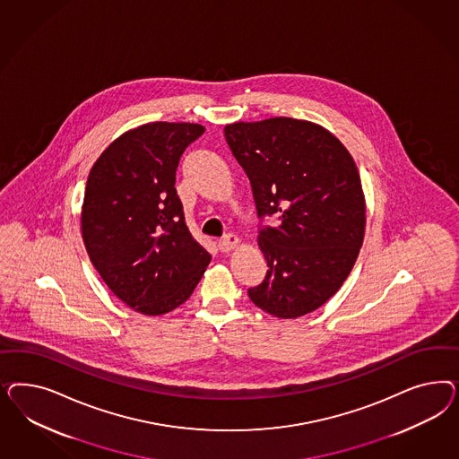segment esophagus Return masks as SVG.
I'll return each instance as SVG.
<instances>
[{"mask_svg": "<svg viewBox=\"0 0 459 459\" xmlns=\"http://www.w3.org/2000/svg\"><path fill=\"white\" fill-rule=\"evenodd\" d=\"M237 244H238V237L234 234H227L222 238H219V249L222 252H229V250L234 249Z\"/></svg>", "mask_w": 459, "mask_h": 459, "instance_id": "34e87169", "label": "esophagus"}]
</instances>
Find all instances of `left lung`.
Listing matches in <instances>:
<instances>
[{
  "label": "left lung",
  "instance_id": "obj_1",
  "mask_svg": "<svg viewBox=\"0 0 459 459\" xmlns=\"http://www.w3.org/2000/svg\"><path fill=\"white\" fill-rule=\"evenodd\" d=\"M249 177L261 227L257 244L267 261L250 301L291 320L325 305L355 264L365 232L360 175L347 148L325 127L271 117L223 129Z\"/></svg>",
  "mask_w": 459,
  "mask_h": 459
}]
</instances>
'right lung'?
Here are the masks:
<instances>
[{
    "label": "right lung",
    "instance_id": "1",
    "mask_svg": "<svg viewBox=\"0 0 459 459\" xmlns=\"http://www.w3.org/2000/svg\"><path fill=\"white\" fill-rule=\"evenodd\" d=\"M204 133L192 123L139 126L112 141L87 178L81 223L91 263L148 316L183 305L212 259L190 234L175 188L181 154Z\"/></svg>",
    "mask_w": 459,
    "mask_h": 459
}]
</instances>
